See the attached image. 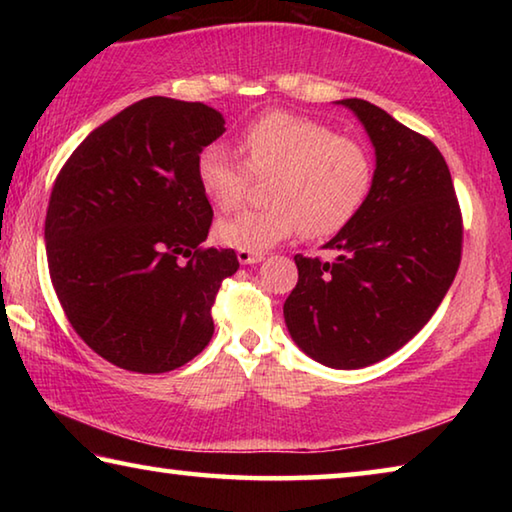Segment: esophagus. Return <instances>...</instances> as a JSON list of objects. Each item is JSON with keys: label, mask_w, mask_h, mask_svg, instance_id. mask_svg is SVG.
Masks as SVG:
<instances>
[{"label": "esophagus", "mask_w": 512, "mask_h": 512, "mask_svg": "<svg viewBox=\"0 0 512 512\" xmlns=\"http://www.w3.org/2000/svg\"><path fill=\"white\" fill-rule=\"evenodd\" d=\"M239 264H259L264 259L262 253H250V250H237Z\"/></svg>", "instance_id": "esophagus-1"}]
</instances>
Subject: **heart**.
<instances>
[{"label":"heart","instance_id":"b5f03b06","mask_svg":"<svg viewBox=\"0 0 512 512\" xmlns=\"http://www.w3.org/2000/svg\"><path fill=\"white\" fill-rule=\"evenodd\" d=\"M241 163L223 144L198 153L196 180L219 210L241 203L250 172L266 180L264 210L225 216L214 225L223 246L262 253L300 230L307 239H325L348 225L372 185L370 155L318 121L271 112L250 124L239 140Z\"/></svg>","mask_w":512,"mask_h":512}]
</instances>
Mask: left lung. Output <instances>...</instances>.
<instances>
[{"instance_id":"1","label":"left lung","mask_w":512,"mask_h":512,"mask_svg":"<svg viewBox=\"0 0 512 512\" xmlns=\"http://www.w3.org/2000/svg\"><path fill=\"white\" fill-rule=\"evenodd\" d=\"M375 146L361 210L327 241L334 262L296 255L284 323L298 348L336 370L391 357L429 323L461 264L463 221L440 151L363 99H343Z\"/></svg>"}]
</instances>
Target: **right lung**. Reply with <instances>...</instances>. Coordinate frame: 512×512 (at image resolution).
Instances as JSON below:
<instances>
[{
  "mask_svg": "<svg viewBox=\"0 0 512 512\" xmlns=\"http://www.w3.org/2000/svg\"><path fill=\"white\" fill-rule=\"evenodd\" d=\"M223 133L205 103L149 97L94 128L58 173L51 282L76 334L119 368L176 370L212 339L216 291L239 259L203 248L212 205L196 160Z\"/></svg>",
  "mask_w": 512,
  "mask_h": 512,
  "instance_id": "add662e5",
  "label": "right lung"
}]
</instances>
